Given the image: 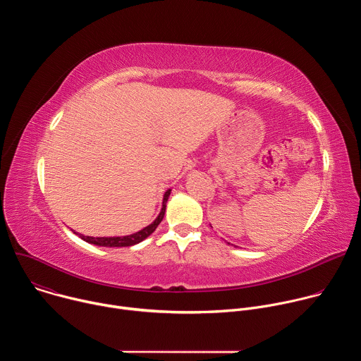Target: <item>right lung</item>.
I'll use <instances>...</instances> for the list:
<instances>
[{
    "label": "right lung",
    "mask_w": 361,
    "mask_h": 361,
    "mask_svg": "<svg viewBox=\"0 0 361 361\" xmlns=\"http://www.w3.org/2000/svg\"><path fill=\"white\" fill-rule=\"evenodd\" d=\"M170 192L171 190H167L166 194H164V200H163V209L159 214V217L154 220L152 224L147 226L145 228H142L141 231L138 233H134L131 235H126V237H88V235H82L81 234V238L87 243H91V244H95V245H102V247H128V245H134L140 241H142L144 238H147L151 233H154V230H156L159 227V224L163 221L164 219V213H166V204H167V200L170 197Z\"/></svg>",
    "instance_id": "right-lung-1"
}]
</instances>
